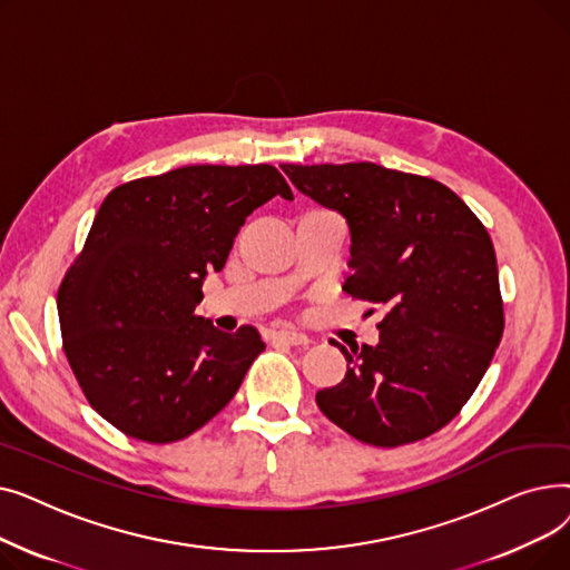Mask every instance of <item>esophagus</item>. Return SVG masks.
<instances>
[{"label": "esophagus", "mask_w": 570, "mask_h": 570, "mask_svg": "<svg viewBox=\"0 0 570 570\" xmlns=\"http://www.w3.org/2000/svg\"><path fill=\"white\" fill-rule=\"evenodd\" d=\"M273 337L286 346H307L309 344V340L305 335L293 333V331H277V333H273Z\"/></svg>", "instance_id": "esophagus-1"}]
</instances>
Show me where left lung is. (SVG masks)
Wrapping results in <instances>:
<instances>
[{"label":"left lung","instance_id":"left-lung-1","mask_svg":"<svg viewBox=\"0 0 570 570\" xmlns=\"http://www.w3.org/2000/svg\"><path fill=\"white\" fill-rule=\"evenodd\" d=\"M293 187L342 215L344 291L385 309L379 344L335 340L346 376L318 409L363 443L395 448L448 425L490 367L503 333L492 239L436 179L379 164H282Z\"/></svg>","mask_w":570,"mask_h":570}]
</instances>
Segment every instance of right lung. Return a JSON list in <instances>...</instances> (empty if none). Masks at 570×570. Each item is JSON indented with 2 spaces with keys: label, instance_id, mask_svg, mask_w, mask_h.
<instances>
[{
  "label": "right lung",
  "instance_id": "right-lung-1",
  "mask_svg": "<svg viewBox=\"0 0 570 570\" xmlns=\"http://www.w3.org/2000/svg\"><path fill=\"white\" fill-rule=\"evenodd\" d=\"M293 200L275 166H185L115 187L57 291L69 365L99 415L170 443L215 417L265 348L196 314L203 282L269 198Z\"/></svg>",
  "mask_w": 570,
  "mask_h": 570
}]
</instances>
